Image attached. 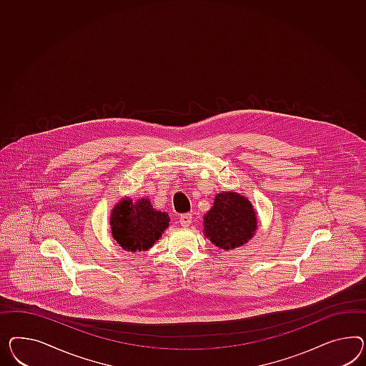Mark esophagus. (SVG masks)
<instances>
[{
	"label": "esophagus",
	"instance_id": "esophagus-1",
	"mask_svg": "<svg viewBox=\"0 0 366 366\" xmlns=\"http://www.w3.org/2000/svg\"><path fill=\"white\" fill-rule=\"evenodd\" d=\"M179 224L182 227H188L192 224V214L190 213H185L179 216Z\"/></svg>",
	"mask_w": 366,
	"mask_h": 366
}]
</instances>
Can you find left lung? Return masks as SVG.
I'll use <instances>...</instances> for the list:
<instances>
[{"instance_id": "1", "label": "left lung", "mask_w": 366, "mask_h": 366, "mask_svg": "<svg viewBox=\"0 0 366 366\" xmlns=\"http://www.w3.org/2000/svg\"><path fill=\"white\" fill-rule=\"evenodd\" d=\"M257 230V214L252 202L236 192H222L204 216V233L224 250L247 244Z\"/></svg>"}]
</instances>
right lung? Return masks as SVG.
Instances as JSON below:
<instances>
[{
    "instance_id": "1",
    "label": "right lung",
    "mask_w": 366,
    "mask_h": 366,
    "mask_svg": "<svg viewBox=\"0 0 366 366\" xmlns=\"http://www.w3.org/2000/svg\"><path fill=\"white\" fill-rule=\"evenodd\" d=\"M168 214L153 208L148 198L133 202L124 198L112 210L110 227L119 247L130 252H144L153 247L169 227Z\"/></svg>"
}]
</instances>
